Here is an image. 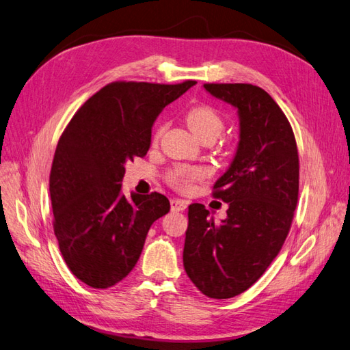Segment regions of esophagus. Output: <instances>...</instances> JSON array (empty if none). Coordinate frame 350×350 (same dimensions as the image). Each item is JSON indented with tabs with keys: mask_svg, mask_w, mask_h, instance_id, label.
Returning <instances> with one entry per match:
<instances>
[{
	"mask_svg": "<svg viewBox=\"0 0 350 350\" xmlns=\"http://www.w3.org/2000/svg\"><path fill=\"white\" fill-rule=\"evenodd\" d=\"M187 206H188V202L181 200V198H172V200H171V209H172V212L185 211Z\"/></svg>",
	"mask_w": 350,
	"mask_h": 350,
	"instance_id": "obj_1",
	"label": "esophagus"
}]
</instances>
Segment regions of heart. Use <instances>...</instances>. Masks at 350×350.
<instances>
[{
	"label": "heart",
	"mask_w": 350,
	"mask_h": 350,
	"mask_svg": "<svg viewBox=\"0 0 350 350\" xmlns=\"http://www.w3.org/2000/svg\"><path fill=\"white\" fill-rule=\"evenodd\" d=\"M185 120L188 128L200 139L206 137L218 138L224 129V120L219 113L213 107L206 105L191 107L187 113ZM160 132H162V128L157 131V135ZM202 176V169L193 166H178L169 174V183L179 188V190H187V188H190L191 183L197 181Z\"/></svg>",
	"instance_id": "b5f03b06"
}]
</instances>
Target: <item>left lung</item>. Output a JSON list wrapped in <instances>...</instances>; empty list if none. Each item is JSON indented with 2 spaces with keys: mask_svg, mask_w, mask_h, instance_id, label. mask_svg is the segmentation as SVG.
I'll return each mask as SVG.
<instances>
[{
  "mask_svg": "<svg viewBox=\"0 0 350 350\" xmlns=\"http://www.w3.org/2000/svg\"><path fill=\"white\" fill-rule=\"evenodd\" d=\"M239 115L232 162L213 196L228 204L215 222L200 203L188 206L184 268L204 296L230 299L256 282L288 234L299 196V156L293 129L267 91L250 83H204Z\"/></svg>",
  "mask_w": 350,
  "mask_h": 350,
  "instance_id": "obj_1",
  "label": "left lung"
}]
</instances>
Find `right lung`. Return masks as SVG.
I'll return each mask as SVG.
<instances>
[{
	"instance_id": "right-lung-1",
	"label": "right lung",
	"mask_w": 350,
	"mask_h": 350,
	"mask_svg": "<svg viewBox=\"0 0 350 350\" xmlns=\"http://www.w3.org/2000/svg\"><path fill=\"white\" fill-rule=\"evenodd\" d=\"M196 83H109L64 129L50 174L54 234L66 265L87 286L124 280L150 226L171 209L159 193L126 197L120 183L126 162L147 154L157 116Z\"/></svg>"
}]
</instances>
